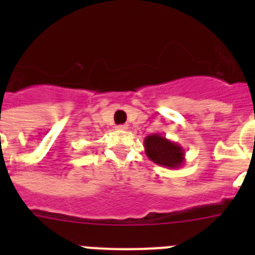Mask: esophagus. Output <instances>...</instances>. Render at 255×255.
I'll return each mask as SVG.
<instances>
[{
	"instance_id": "34e87169",
	"label": "esophagus",
	"mask_w": 255,
	"mask_h": 255,
	"mask_svg": "<svg viewBox=\"0 0 255 255\" xmlns=\"http://www.w3.org/2000/svg\"><path fill=\"white\" fill-rule=\"evenodd\" d=\"M116 129L117 130H126L128 129V125H117Z\"/></svg>"
}]
</instances>
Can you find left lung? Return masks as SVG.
<instances>
[{
    "mask_svg": "<svg viewBox=\"0 0 255 255\" xmlns=\"http://www.w3.org/2000/svg\"><path fill=\"white\" fill-rule=\"evenodd\" d=\"M144 149L148 158L162 167L176 170L185 162L184 148L161 134L148 135L144 139Z\"/></svg>",
    "mask_w": 255,
    "mask_h": 255,
    "instance_id": "obj_1",
    "label": "left lung"
}]
</instances>
